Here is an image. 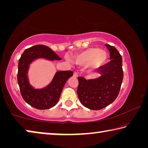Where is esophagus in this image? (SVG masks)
Instances as JSON below:
<instances>
[{"mask_svg":"<svg viewBox=\"0 0 148 148\" xmlns=\"http://www.w3.org/2000/svg\"><path fill=\"white\" fill-rule=\"evenodd\" d=\"M73 76H74V77H77V76H78V74H77V72H74V75H73Z\"/></svg>","mask_w":148,"mask_h":148,"instance_id":"obj_1","label":"esophagus"}]
</instances>
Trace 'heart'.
<instances>
[{
  "label": "heart",
  "mask_w": 148,
  "mask_h": 148,
  "mask_svg": "<svg viewBox=\"0 0 148 148\" xmlns=\"http://www.w3.org/2000/svg\"><path fill=\"white\" fill-rule=\"evenodd\" d=\"M107 59L106 52L97 47H89L74 57L75 62L77 64H87V68L90 71H95L103 66ZM66 59L71 61L69 57H66Z\"/></svg>",
  "instance_id": "1"
}]
</instances>
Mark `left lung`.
<instances>
[{
	"mask_svg": "<svg viewBox=\"0 0 148 148\" xmlns=\"http://www.w3.org/2000/svg\"><path fill=\"white\" fill-rule=\"evenodd\" d=\"M110 51V61L98 69L100 76L86 79L78 77L77 93L83 106L98 110L112 103L118 96L123 78L122 57L116 47L105 44Z\"/></svg>",
	"mask_w": 148,
	"mask_h": 148,
	"instance_id": "1",
	"label": "left lung"
}]
</instances>
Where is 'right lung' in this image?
I'll use <instances>...</instances> for the list:
<instances>
[{
  "instance_id": "obj_1",
  "label": "right lung",
  "mask_w": 148,
  "mask_h": 148,
  "mask_svg": "<svg viewBox=\"0 0 148 148\" xmlns=\"http://www.w3.org/2000/svg\"><path fill=\"white\" fill-rule=\"evenodd\" d=\"M44 59L60 61L61 58L49 47L36 45L25 49L18 62L17 82L21 96L27 104L38 110H46L56 106L67 80L73 75L71 71L57 72L49 85L42 89H35L29 83L28 72L30 64L35 60Z\"/></svg>"
}]
</instances>
